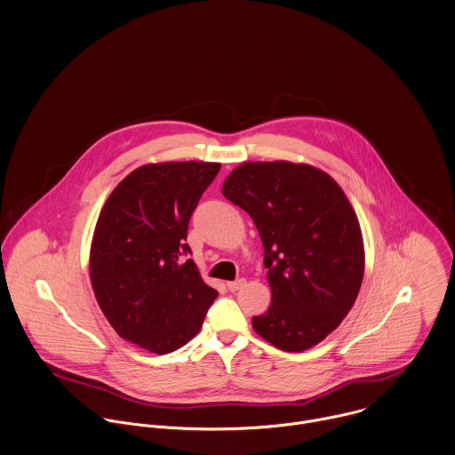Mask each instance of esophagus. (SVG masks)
I'll list each match as a JSON object with an SVG mask.
<instances>
[{"instance_id": "esophagus-1", "label": "esophagus", "mask_w": 455, "mask_h": 455, "mask_svg": "<svg viewBox=\"0 0 455 455\" xmlns=\"http://www.w3.org/2000/svg\"><path fill=\"white\" fill-rule=\"evenodd\" d=\"M245 284H247V281H245V279H238V281L228 283V290H229L231 293H235V291H240V290H242Z\"/></svg>"}]
</instances>
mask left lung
I'll return each mask as SVG.
<instances>
[{
    "label": "left lung",
    "instance_id": "1",
    "mask_svg": "<svg viewBox=\"0 0 455 455\" xmlns=\"http://www.w3.org/2000/svg\"><path fill=\"white\" fill-rule=\"evenodd\" d=\"M222 194L254 220L272 290L270 308L252 317L265 340L305 351L346 317L363 279V240L339 183L308 164L245 162Z\"/></svg>",
    "mask_w": 455,
    "mask_h": 455
}]
</instances>
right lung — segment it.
Masks as SVG:
<instances>
[{
	"label": "right lung",
	"mask_w": 455,
	"mask_h": 455,
	"mask_svg": "<svg viewBox=\"0 0 455 455\" xmlns=\"http://www.w3.org/2000/svg\"><path fill=\"white\" fill-rule=\"evenodd\" d=\"M217 162L147 164L124 178L100 210L90 251V279L116 333L165 355L201 328L217 291L204 284L187 229Z\"/></svg>",
	"instance_id": "obj_1"
}]
</instances>
